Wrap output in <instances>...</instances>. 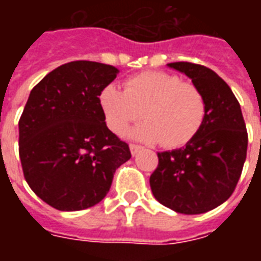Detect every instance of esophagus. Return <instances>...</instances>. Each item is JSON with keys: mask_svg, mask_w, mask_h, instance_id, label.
I'll use <instances>...</instances> for the list:
<instances>
[{"mask_svg": "<svg viewBox=\"0 0 261 261\" xmlns=\"http://www.w3.org/2000/svg\"><path fill=\"white\" fill-rule=\"evenodd\" d=\"M141 145H138V144H130V151H131V153H133V155H136L137 152H138V151H140V149H141Z\"/></svg>", "mask_w": 261, "mask_h": 261, "instance_id": "1", "label": "esophagus"}]
</instances>
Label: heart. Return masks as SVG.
I'll use <instances>...</instances> for the list:
<instances>
[{
	"mask_svg": "<svg viewBox=\"0 0 261 261\" xmlns=\"http://www.w3.org/2000/svg\"><path fill=\"white\" fill-rule=\"evenodd\" d=\"M100 108L106 124L116 134H124L131 124L147 120L133 136L165 148L186 145L201 130L207 102L194 84L165 71H145L130 76L124 91L108 85L100 92Z\"/></svg>",
	"mask_w": 261,
	"mask_h": 261,
	"instance_id": "heart-1",
	"label": "heart"
}]
</instances>
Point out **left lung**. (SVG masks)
Returning <instances> with one entry per match:
<instances>
[{"label": "left lung", "mask_w": 261, "mask_h": 261, "mask_svg": "<svg viewBox=\"0 0 261 261\" xmlns=\"http://www.w3.org/2000/svg\"><path fill=\"white\" fill-rule=\"evenodd\" d=\"M169 67L192 78L205 97L207 114L186 147L158 152L149 185L155 198L176 213H207L235 192L246 161V124L233 92L213 69L187 61Z\"/></svg>", "instance_id": "8db88e82"}]
</instances>
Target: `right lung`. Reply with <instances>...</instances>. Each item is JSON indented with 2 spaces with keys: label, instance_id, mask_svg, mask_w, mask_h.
Returning a JSON list of instances; mask_svg holds the SVG:
<instances>
[{
  "label": "right lung",
  "instance_id": "add662e5",
  "mask_svg": "<svg viewBox=\"0 0 261 261\" xmlns=\"http://www.w3.org/2000/svg\"><path fill=\"white\" fill-rule=\"evenodd\" d=\"M113 65L71 61L33 89L19 119V158L37 197L60 211L102 201L116 169L131 158L128 144L109 130L100 92L117 76Z\"/></svg>",
  "mask_w": 261,
  "mask_h": 261
}]
</instances>
